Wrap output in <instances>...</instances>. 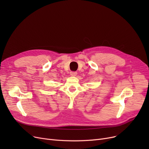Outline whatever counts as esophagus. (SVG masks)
<instances>
[{"mask_svg": "<svg viewBox=\"0 0 149 149\" xmlns=\"http://www.w3.org/2000/svg\"><path fill=\"white\" fill-rule=\"evenodd\" d=\"M70 75L74 77V76H76V75H77V72H75V71H71V72H70Z\"/></svg>", "mask_w": 149, "mask_h": 149, "instance_id": "1", "label": "esophagus"}]
</instances>
